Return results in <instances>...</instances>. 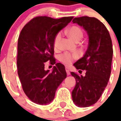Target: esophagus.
<instances>
[{
    "label": "esophagus",
    "instance_id": "esophagus-1",
    "mask_svg": "<svg viewBox=\"0 0 121 121\" xmlns=\"http://www.w3.org/2000/svg\"><path fill=\"white\" fill-rule=\"evenodd\" d=\"M66 73H67V75H70V70H69V68L66 66Z\"/></svg>",
    "mask_w": 121,
    "mask_h": 121
}]
</instances>
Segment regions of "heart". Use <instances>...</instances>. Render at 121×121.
<instances>
[{
  "label": "heart",
  "mask_w": 121,
  "mask_h": 121,
  "mask_svg": "<svg viewBox=\"0 0 121 121\" xmlns=\"http://www.w3.org/2000/svg\"><path fill=\"white\" fill-rule=\"evenodd\" d=\"M67 35L68 37L71 40L77 42L80 41L83 38V32L80 27L78 26H72L67 30ZM60 33H58L55 36L53 40V46L54 48L57 49L59 46V43L60 39ZM78 57V55L76 53L70 54L69 53H65L60 56V60L61 62H64L66 65H70L71 64L74 59H77Z\"/></svg>",
  "instance_id": "heart-1"
}]
</instances>
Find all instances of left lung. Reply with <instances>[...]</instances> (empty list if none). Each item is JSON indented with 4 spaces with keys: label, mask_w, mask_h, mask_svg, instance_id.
<instances>
[{
    "label": "left lung",
    "mask_w": 121,
    "mask_h": 121,
    "mask_svg": "<svg viewBox=\"0 0 121 121\" xmlns=\"http://www.w3.org/2000/svg\"><path fill=\"white\" fill-rule=\"evenodd\" d=\"M73 23L86 32L89 44L82 58L73 64L78 70H85V76L71 72L76 84L72 92L73 103L79 108L95 104L106 89L111 74L113 47L108 29L95 17H76ZM81 71V70H79Z\"/></svg>",
    "instance_id": "8db88e82"
}]
</instances>
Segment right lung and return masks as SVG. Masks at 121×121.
I'll list each match as a JSON object with an SVG mask.
<instances>
[{"mask_svg": "<svg viewBox=\"0 0 121 121\" xmlns=\"http://www.w3.org/2000/svg\"><path fill=\"white\" fill-rule=\"evenodd\" d=\"M73 17L32 19L21 31L17 43V73L24 92L32 102L47 105L53 100L58 86L66 78L65 66L53 57V40ZM55 64L51 73L45 62Z\"/></svg>", "mask_w": 121, "mask_h": 121, "instance_id": "add662e5", "label": "right lung"}]
</instances>
